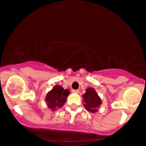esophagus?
I'll return each instance as SVG.
<instances>
[{"instance_id": "esophagus-1", "label": "esophagus", "mask_w": 146, "mask_h": 146, "mask_svg": "<svg viewBox=\"0 0 146 146\" xmlns=\"http://www.w3.org/2000/svg\"><path fill=\"white\" fill-rule=\"evenodd\" d=\"M79 90H75V89H73V90H72V93H73L78 94V93H79Z\"/></svg>"}]
</instances>
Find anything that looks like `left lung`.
I'll use <instances>...</instances> for the list:
<instances>
[{"label": "left lung", "instance_id": "left-lung-1", "mask_svg": "<svg viewBox=\"0 0 146 146\" xmlns=\"http://www.w3.org/2000/svg\"><path fill=\"white\" fill-rule=\"evenodd\" d=\"M83 105L85 109L91 113L98 111V108L101 105L102 100L94 89L89 87L86 89V93L83 94Z\"/></svg>", "mask_w": 146, "mask_h": 146}]
</instances>
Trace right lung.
Segmentation results:
<instances>
[{"label": "right lung", "mask_w": 146, "mask_h": 146, "mask_svg": "<svg viewBox=\"0 0 146 146\" xmlns=\"http://www.w3.org/2000/svg\"><path fill=\"white\" fill-rule=\"evenodd\" d=\"M70 92L68 89H64L60 85H55L46 94V100L48 108L55 111L64 105L67 101V97Z\"/></svg>", "instance_id": "1"}]
</instances>
